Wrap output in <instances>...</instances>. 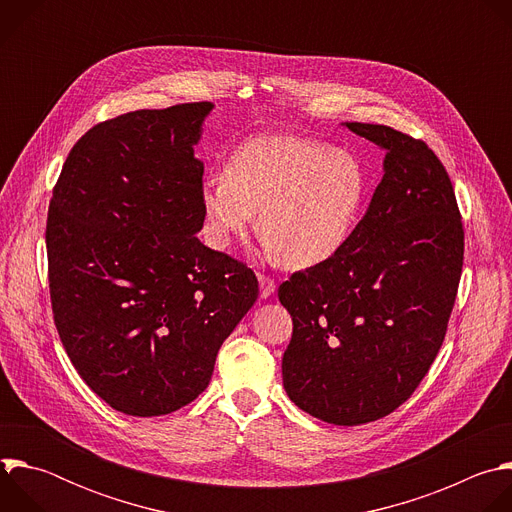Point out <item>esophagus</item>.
<instances>
[{"mask_svg":"<svg viewBox=\"0 0 512 512\" xmlns=\"http://www.w3.org/2000/svg\"><path fill=\"white\" fill-rule=\"evenodd\" d=\"M257 279H259V294H261L263 300H267L275 291V281L269 275H263V273H259Z\"/></svg>","mask_w":512,"mask_h":512,"instance_id":"obj_1","label":"esophagus"}]
</instances>
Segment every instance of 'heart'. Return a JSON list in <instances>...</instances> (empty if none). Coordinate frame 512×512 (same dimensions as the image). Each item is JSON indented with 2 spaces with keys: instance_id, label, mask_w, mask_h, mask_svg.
I'll return each mask as SVG.
<instances>
[{
  "instance_id": "obj_1",
  "label": "heart",
  "mask_w": 512,
  "mask_h": 512,
  "mask_svg": "<svg viewBox=\"0 0 512 512\" xmlns=\"http://www.w3.org/2000/svg\"><path fill=\"white\" fill-rule=\"evenodd\" d=\"M367 198L358 158L332 145L291 135L247 139L227 162L225 176H208L200 206L214 247L249 229L287 269H312L346 245Z\"/></svg>"
}]
</instances>
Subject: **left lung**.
<instances>
[{
    "instance_id": "obj_1",
    "label": "left lung",
    "mask_w": 512,
    "mask_h": 512,
    "mask_svg": "<svg viewBox=\"0 0 512 512\" xmlns=\"http://www.w3.org/2000/svg\"><path fill=\"white\" fill-rule=\"evenodd\" d=\"M344 127L385 152L383 180L340 253L279 285L294 320L281 373L302 411L360 425L395 411L427 375L454 308L464 229L450 176L423 141Z\"/></svg>"
}]
</instances>
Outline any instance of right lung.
I'll list each match as a JSON object with an SVG mask.
<instances>
[{"label": "right lung", "mask_w": 512, "mask_h": 512, "mask_svg": "<svg viewBox=\"0 0 512 512\" xmlns=\"http://www.w3.org/2000/svg\"><path fill=\"white\" fill-rule=\"evenodd\" d=\"M212 109L184 103L95 125L52 192L54 324L81 379L125 415L194 401L259 296L247 265L196 237L204 164L194 145Z\"/></svg>", "instance_id": "add662e5"}]
</instances>
